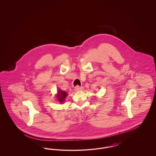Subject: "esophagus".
Returning <instances> with one entry per match:
<instances>
[{"label": "esophagus", "instance_id": "1", "mask_svg": "<svg viewBox=\"0 0 156 156\" xmlns=\"http://www.w3.org/2000/svg\"><path fill=\"white\" fill-rule=\"evenodd\" d=\"M83 89V87H80L78 85H76L75 87V90L76 91H78V90H82Z\"/></svg>", "mask_w": 156, "mask_h": 156}]
</instances>
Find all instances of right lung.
Returning <instances> with one entry per match:
<instances>
[{"instance_id": "add662e5", "label": "right lung", "mask_w": 156, "mask_h": 156, "mask_svg": "<svg viewBox=\"0 0 156 156\" xmlns=\"http://www.w3.org/2000/svg\"><path fill=\"white\" fill-rule=\"evenodd\" d=\"M67 95H68V94L66 92L62 91L61 89H58L57 94L56 95V98H57V99L58 100V101L61 104H62V102H64Z\"/></svg>"}]
</instances>
